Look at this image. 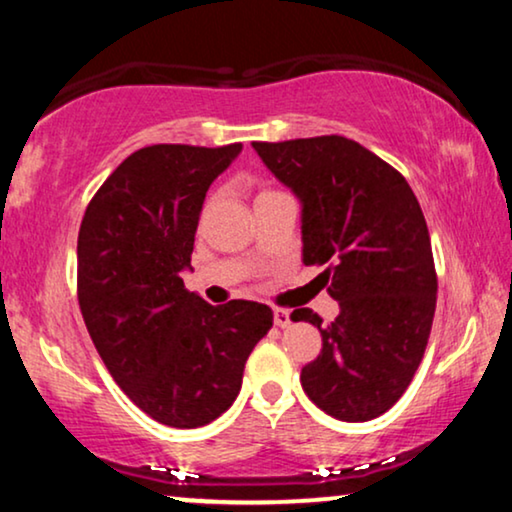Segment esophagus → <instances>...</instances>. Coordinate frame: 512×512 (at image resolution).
Segmentation results:
<instances>
[{
    "mask_svg": "<svg viewBox=\"0 0 512 512\" xmlns=\"http://www.w3.org/2000/svg\"><path fill=\"white\" fill-rule=\"evenodd\" d=\"M274 323L278 327H288L292 323L288 309H274Z\"/></svg>",
    "mask_w": 512,
    "mask_h": 512,
    "instance_id": "34e87169",
    "label": "esophagus"
}]
</instances>
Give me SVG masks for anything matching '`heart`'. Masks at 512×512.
I'll return each instance as SVG.
<instances>
[{"mask_svg": "<svg viewBox=\"0 0 512 512\" xmlns=\"http://www.w3.org/2000/svg\"><path fill=\"white\" fill-rule=\"evenodd\" d=\"M269 194H276V189H271V187H262L260 192H257L255 199H260V196H269Z\"/></svg>", "mask_w": 512, "mask_h": 512, "instance_id": "1", "label": "heart"}]
</instances>
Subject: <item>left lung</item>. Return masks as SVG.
Wrapping results in <instances>:
<instances>
[{"mask_svg":"<svg viewBox=\"0 0 512 512\" xmlns=\"http://www.w3.org/2000/svg\"><path fill=\"white\" fill-rule=\"evenodd\" d=\"M302 201L306 267H325L339 302L330 325L311 309L323 349L302 367V388L342 421H370L398 403L424 358L438 297L431 236L403 175L342 135L252 142Z\"/></svg>","mask_w":512,"mask_h":512,"instance_id":"1","label":"left lung"}]
</instances>
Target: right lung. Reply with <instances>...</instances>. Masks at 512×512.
<instances>
[{
	"label": "right lung",
	"mask_w": 512,
	"mask_h": 512,
	"mask_svg": "<svg viewBox=\"0 0 512 512\" xmlns=\"http://www.w3.org/2000/svg\"><path fill=\"white\" fill-rule=\"evenodd\" d=\"M238 152L241 142L142 147L102 182L79 227L88 335L121 391L163 426L199 428L227 412L274 325L267 304L210 306L180 276L208 187Z\"/></svg>",
	"instance_id": "add662e5"
}]
</instances>
